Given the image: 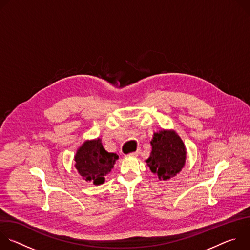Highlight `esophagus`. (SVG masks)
Here are the masks:
<instances>
[{
	"instance_id": "34e87169",
	"label": "esophagus",
	"mask_w": 250,
	"mask_h": 250,
	"mask_svg": "<svg viewBox=\"0 0 250 250\" xmlns=\"http://www.w3.org/2000/svg\"><path fill=\"white\" fill-rule=\"evenodd\" d=\"M139 154V151L137 150V151H134V152H131V153H129L128 154V156H137Z\"/></svg>"
}]
</instances>
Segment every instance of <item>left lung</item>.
I'll use <instances>...</instances> for the list:
<instances>
[{
  "label": "left lung",
  "mask_w": 250,
  "mask_h": 250,
  "mask_svg": "<svg viewBox=\"0 0 250 250\" xmlns=\"http://www.w3.org/2000/svg\"><path fill=\"white\" fill-rule=\"evenodd\" d=\"M150 144L152 150L146 163L159 179H169L181 171L186 161V148L177 133L161 130L154 133Z\"/></svg>",
  "instance_id": "1"
}]
</instances>
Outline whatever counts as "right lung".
Wrapping results in <instances>:
<instances>
[{"label": "right lung", "mask_w": 250, "mask_h": 250, "mask_svg": "<svg viewBox=\"0 0 250 250\" xmlns=\"http://www.w3.org/2000/svg\"><path fill=\"white\" fill-rule=\"evenodd\" d=\"M119 156L105 151L101 140L86 141L75 155V167L86 181L99 185L104 182V176L110 173Z\"/></svg>", "instance_id": "obj_1"}]
</instances>
